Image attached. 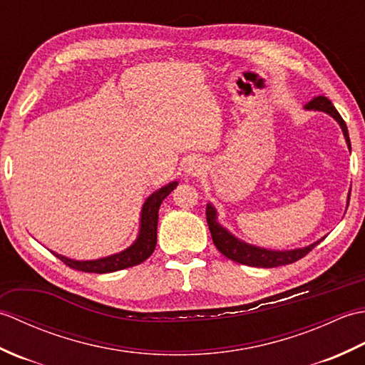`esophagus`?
<instances>
[{
  "label": "esophagus",
  "instance_id": "esophagus-1",
  "mask_svg": "<svg viewBox=\"0 0 365 365\" xmlns=\"http://www.w3.org/2000/svg\"><path fill=\"white\" fill-rule=\"evenodd\" d=\"M205 169V163L199 157H190L188 160L183 161V173L185 175L196 177L200 175V173Z\"/></svg>",
  "mask_w": 365,
  "mask_h": 365
}]
</instances>
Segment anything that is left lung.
<instances>
[{"mask_svg": "<svg viewBox=\"0 0 365 365\" xmlns=\"http://www.w3.org/2000/svg\"><path fill=\"white\" fill-rule=\"evenodd\" d=\"M307 111H323L329 114L332 119H334L340 128H342V133L345 138V143L348 145V150L351 152V143H350V136H348V128L344 119L340 118V114L334 108V105L331 103V100L327 97L319 96L314 97L311 102H309L306 106ZM348 202H350V192H348L346 197V207ZM207 222H208V229H210V234L213 238L215 246L218 247V251L226 255L227 259L243 263V265L247 267H257V268H274V267H282V265H289V263H293L299 260L301 257H304L307 252H311L314 247L319 245L322 240L315 242L309 246L304 247H297V250H284V251H277V250H268V247H260L251 243H246L243 240H240L235 237L232 232L224 227L222 224L218 221V210H216L213 204H207Z\"/></svg>", "mask_w": 365, "mask_h": 365, "instance_id": "1", "label": "left lung"}]
</instances>
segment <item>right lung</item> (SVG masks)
<instances>
[{"mask_svg": "<svg viewBox=\"0 0 365 365\" xmlns=\"http://www.w3.org/2000/svg\"><path fill=\"white\" fill-rule=\"evenodd\" d=\"M178 185V182H170L160 190L153 191L152 195L144 200L141 208V216H139V230L138 237L133 243H131L125 250L120 252H115L106 257H100L94 260H75L68 259L66 255H61L53 252L58 259L63 260L66 265L73 269L84 271V273H113V271L125 269L130 267L139 265L145 259H149L155 246H157V226H158V210L163 200L169 196Z\"/></svg>", "mask_w": 365, "mask_h": 365, "instance_id": "1", "label": "right lung"}]
</instances>
